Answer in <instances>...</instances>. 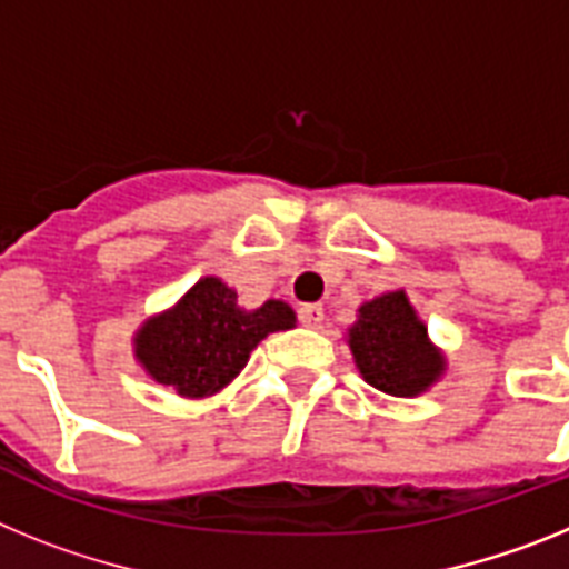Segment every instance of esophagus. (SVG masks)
<instances>
[{
  "label": "esophagus",
  "mask_w": 569,
  "mask_h": 569,
  "mask_svg": "<svg viewBox=\"0 0 569 569\" xmlns=\"http://www.w3.org/2000/svg\"><path fill=\"white\" fill-rule=\"evenodd\" d=\"M298 318H300V323L309 326V329H318V326L323 323V306H318V303L300 306Z\"/></svg>",
  "instance_id": "obj_1"
}]
</instances>
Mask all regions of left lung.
<instances>
[{
  "label": "left lung",
  "instance_id": "obj_1",
  "mask_svg": "<svg viewBox=\"0 0 569 569\" xmlns=\"http://www.w3.org/2000/svg\"><path fill=\"white\" fill-rule=\"evenodd\" d=\"M349 349L369 387L395 398L427 392L447 369L443 352L429 343L427 326L403 289L360 306L349 329Z\"/></svg>",
  "mask_w": 569,
  "mask_h": 569
}]
</instances>
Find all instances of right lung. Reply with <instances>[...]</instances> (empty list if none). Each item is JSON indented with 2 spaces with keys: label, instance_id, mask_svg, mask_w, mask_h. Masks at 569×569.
<instances>
[{
  "label": "right lung",
  "instance_id": "1",
  "mask_svg": "<svg viewBox=\"0 0 569 569\" xmlns=\"http://www.w3.org/2000/svg\"><path fill=\"white\" fill-rule=\"evenodd\" d=\"M291 326L295 312L283 300H266L246 312L223 280L202 278L177 306L137 329L134 358L157 383L200 401L229 387L260 340Z\"/></svg>",
  "mask_w": 569,
  "mask_h": 569
}]
</instances>
